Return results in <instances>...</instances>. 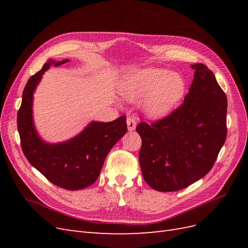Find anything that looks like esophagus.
I'll list each match as a JSON object with an SVG mask.
<instances>
[{
	"label": "esophagus",
	"instance_id": "obj_1",
	"mask_svg": "<svg viewBox=\"0 0 248 248\" xmlns=\"http://www.w3.org/2000/svg\"><path fill=\"white\" fill-rule=\"evenodd\" d=\"M127 127H128L129 131H132V130L136 129V127H137L136 117H128V118H127Z\"/></svg>",
	"mask_w": 248,
	"mask_h": 248
}]
</instances>
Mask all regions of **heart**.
Returning <instances> with one entry per match:
<instances>
[{
    "label": "heart",
    "mask_w": 248,
    "mask_h": 248,
    "mask_svg": "<svg viewBox=\"0 0 248 248\" xmlns=\"http://www.w3.org/2000/svg\"><path fill=\"white\" fill-rule=\"evenodd\" d=\"M183 89V80L177 74L154 68L133 72L120 85V92L126 99H144L145 110L153 118L167 115L181 98Z\"/></svg>",
    "instance_id": "heart-1"
}]
</instances>
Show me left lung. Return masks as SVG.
<instances>
[{"mask_svg":"<svg viewBox=\"0 0 248 248\" xmlns=\"http://www.w3.org/2000/svg\"><path fill=\"white\" fill-rule=\"evenodd\" d=\"M191 68L193 79L181 106L137 126L141 174L157 191L183 189L208 174L227 139L226 93L206 65Z\"/></svg>","mask_w":248,"mask_h":248,"instance_id":"left-lung-1","label":"left lung"}]
</instances>
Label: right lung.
<instances>
[{
  "label": "right lung",
  "mask_w": 248,
  "mask_h": 248,
  "mask_svg": "<svg viewBox=\"0 0 248 248\" xmlns=\"http://www.w3.org/2000/svg\"><path fill=\"white\" fill-rule=\"evenodd\" d=\"M68 62L49 60L40 71L29 78L22 92L17 112L20 146L26 158L48 181L68 190H78L93 184L109 150L127 131L126 117L111 122H92L78 137L68 141L50 145L37 134L32 118L33 93L50 64L59 66Z\"/></svg>",
  "instance_id": "right-lung-1"
}]
</instances>
